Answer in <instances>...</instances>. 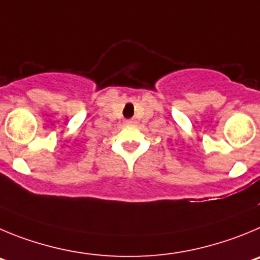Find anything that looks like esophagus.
Masks as SVG:
<instances>
[{"mask_svg":"<svg viewBox=\"0 0 260 260\" xmlns=\"http://www.w3.org/2000/svg\"><path fill=\"white\" fill-rule=\"evenodd\" d=\"M125 124H129V125H132V124H137V120H136V119H127V120H125Z\"/></svg>","mask_w":260,"mask_h":260,"instance_id":"esophagus-1","label":"esophagus"}]
</instances>
